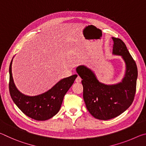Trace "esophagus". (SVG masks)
I'll return each instance as SVG.
<instances>
[{
    "instance_id": "obj_1",
    "label": "esophagus",
    "mask_w": 146,
    "mask_h": 146,
    "mask_svg": "<svg viewBox=\"0 0 146 146\" xmlns=\"http://www.w3.org/2000/svg\"><path fill=\"white\" fill-rule=\"evenodd\" d=\"M81 80H82V79H81V78L80 77V76H77V77H76V79H75V82H80Z\"/></svg>"
}]
</instances>
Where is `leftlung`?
Here are the masks:
<instances>
[{"mask_svg": "<svg viewBox=\"0 0 146 146\" xmlns=\"http://www.w3.org/2000/svg\"><path fill=\"white\" fill-rule=\"evenodd\" d=\"M113 53L121 55L126 65L122 82L105 85L98 82L95 74L86 66H80L76 72L82 79L83 98L90 114L98 120H107L122 114L134 100L138 76L137 66L124 42L113 37Z\"/></svg>", "mask_w": 146, "mask_h": 146, "instance_id": "8db88e82", "label": "left lung"}]
</instances>
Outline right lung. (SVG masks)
<instances>
[{
	"label": "right lung",
	"instance_id": "add662e5",
	"mask_svg": "<svg viewBox=\"0 0 146 146\" xmlns=\"http://www.w3.org/2000/svg\"><path fill=\"white\" fill-rule=\"evenodd\" d=\"M12 60L13 59L9 69V90L14 103L22 112L32 119L43 121L52 118L60 110L64 95L73 85L77 75L60 80L46 93L29 97L23 95L15 87L11 73Z\"/></svg>",
	"mask_w": 146,
	"mask_h": 146
}]
</instances>
